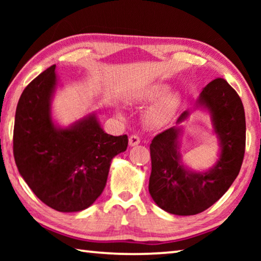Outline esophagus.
Wrapping results in <instances>:
<instances>
[{
    "label": "esophagus",
    "instance_id": "esophagus-1",
    "mask_svg": "<svg viewBox=\"0 0 261 261\" xmlns=\"http://www.w3.org/2000/svg\"><path fill=\"white\" fill-rule=\"evenodd\" d=\"M140 143V138L138 136H136V135H132V136H130V138H129V145L130 146H137V145H138Z\"/></svg>",
    "mask_w": 261,
    "mask_h": 261
}]
</instances>
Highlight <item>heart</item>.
<instances>
[{"instance_id":"1","label":"heart","mask_w":261,"mask_h":261,"mask_svg":"<svg viewBox=\"0 0 261 261\" xmlns=\"http://www.w3.org/2000/svg\"><path fill=\"white\" fill-rule=\"evenodd\" d=\"M167 91V85L158 83L144 87L139 92L138 100L143 102H151L159 99L146 112V122L148 125L153 127L163 126L174 117L178 107L179 99L175 93L166 94Z\"/></svg>"}]
</instances>
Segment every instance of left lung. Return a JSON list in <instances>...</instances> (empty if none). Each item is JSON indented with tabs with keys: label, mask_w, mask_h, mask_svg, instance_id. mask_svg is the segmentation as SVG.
<instances>
[{
	"label": "left lung",
	"mask_w": 261,
	"mask_h": 261,
	"mask_svg": "<svg viewBox=\"0 0 261 261\" xmlns=\"http://www.w3.org/2000/svg\"><path fill=\"white\" fill-rule=\"evenodd\" d=\"M197 108L208 110L220 145V155L207 171L185 167L179 153L180 127L173 126L154 137L149 145L152 173L148 191L155 204L175 215L201 213L228 191L240 173L245 152V113L236 91L222 78L202 88ZM190 110L177 120H187Z\"/></svg>",
	"instance_id": "8db88e82"
}]
</instances>
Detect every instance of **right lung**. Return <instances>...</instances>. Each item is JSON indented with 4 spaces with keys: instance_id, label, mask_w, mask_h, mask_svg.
<instances>
[{
    "instance_id": "obj_1",
    "label": "right lung",
    "mask_w": 261,
    "mask_h": 261,
    "mask_svg": "<svg viewBox=\"0 0 261 261\" xmlns=\"http://www.w3.org/2000/svg\"><path fill=\"white\" fill-rule=\"evenodd\" d=\"M57 86L55 65L33 79L16 109L14 156L19 174L43 204L59 212H79L102 193L110 162L127 147V136L102 130L95 114L68 127L51 118Z\"/></svg>"
}]
</instances>
